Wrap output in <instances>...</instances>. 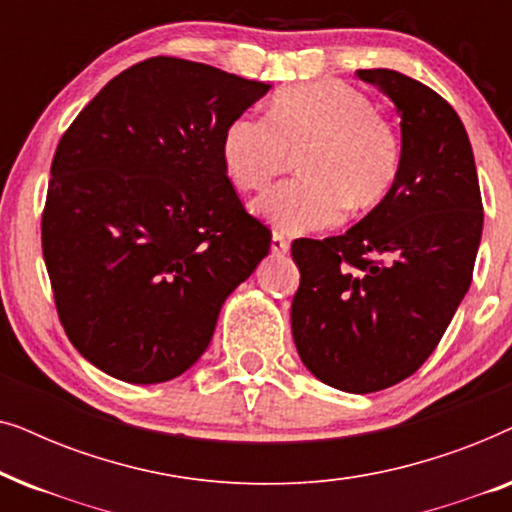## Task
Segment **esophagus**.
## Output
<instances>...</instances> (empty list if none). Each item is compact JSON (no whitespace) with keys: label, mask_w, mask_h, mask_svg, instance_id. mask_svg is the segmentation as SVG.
<instances>
[{"label":"esophagus","mask_w":512,"mask_h":512,"mask_svg":"<svg viewBox=\"0 0 512 512\" xmlns=\"http://www.w3.org/2000/svg\"><path fill=\"white\" fill-rule=\"evenodd\" d=\"M270 247H272V254H286V251H289V240H286V237L282 235V233H277V230H275V233H272V244H270Z\"/></svg>","instance_id":"1"}]
</instances>
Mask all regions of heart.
I'll return each mask as SVG.
<instances>
[{"label":"heart","instance_id":"b5f03b06","mask_svg":"<svg viewBox=\"0 0 512 512\" xmlns=\"http://www.w3.org/2000/svg\"><path fill=\"white\" fill-rule=\"evenodd\" d=\"M298 179L254 202V212L282 233L331 228L345 209L366 212L387 198L401 170V144L361 90L342 81L289 88L265 118L237 116L221 137V160L240 191H261L299 153Z\"/></svg>","mask_w":512,"mask_h":512}]
</instances>
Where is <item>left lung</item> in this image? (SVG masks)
I'll return each mask as SVG.
<instances>
[{
	"instance_id": "1",
	"label": "left lung",
	"mask_w": 512,
	"mask_h": 512,
	"mask_svg": "<svg viewBox=\"0 0 512 512\" xmlns=\"http://www.w3.org/2000/svg\"><path fill=\"white\" fill-rule=\"evenodd\" d=\"M401 116V170L380 205L326 240H296L291 331L328 387L370 394L433 354L464 300L482 237L473 149L450 104L394 69H359Z\"/></svg>"
}]
</instances>
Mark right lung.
<instances>
[{
  "instance_id": "add662e5",
  "label": "right lung",
  "mask_w": 512,
  "mask_h": 512,
  "mask_svg": "<svg viewBox=\"0 0 512 512\" xmlns=\"http://www.w3.org/2000/svg\"><path fill=\"white\" fill-rule=\"evenodd\" d=\"M270 86L181 58L114 76L62 135L41 249L60 324L81 356L132 384L193 366L221 305L268 256L221 137Z\"/></svg>"
}]
</instances>
